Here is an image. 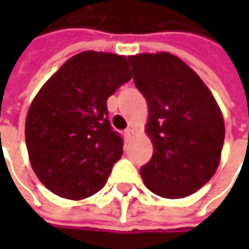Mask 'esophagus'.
<instances>
[{
  "label": "esophagus",
  "mask_w": 249,
  "mask_h": 249,
  "mask_svg": "<svg viewBox=\"0 0 249 249\" xmlns=\"http://www.w3.org/2000/svg\"><path fill=\"white\" fill-rule=\"evenodd\" d=\"M133 134H134V130L133 129H126L124 130V139L130 140L133 137Z\"/></svg>",
  "instance_id": "1"
}]
</instances>
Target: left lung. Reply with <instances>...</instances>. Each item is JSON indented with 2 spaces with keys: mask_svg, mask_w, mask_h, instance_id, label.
Here are the masks:
<instances>
[{
  "mask_svg": "<svg viewBox=\"0 0 249 249\" xmlns=\"http://www.w3.org/2000/svg\"><path fill=\"white\" fill-rule=\"evenodd\" d=\"M133 80L148 104L154 154L140 173L149 191L184 198L215 175L225 122L212 92L188 65L169 53L129 56Z\"/></svg>",
  "mask_w": 249,
  "mask_h": 249,
  "instance_id": "obj_1",
  "label": "left lung"
}]
</instances>
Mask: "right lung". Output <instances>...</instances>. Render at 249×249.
<instances>
[{
	"label": "right lung",
	"instance_id": "obj_1",
	"mask_svg": "<svg viewBox=\"0 0 249 249\" xmlns=\"http://www.w3.org/2000/svg\"><path fill=\"white\" fill-rule=\"evenodd\" d=\"M131 79L126 56L84 51L41 87L26 118V145L36 176L53 194L84 199L107 184L122 158L107 101Z\"/></svg>",
	"mask_w": 249,
	"mask_h": 249
}]
</instances>
